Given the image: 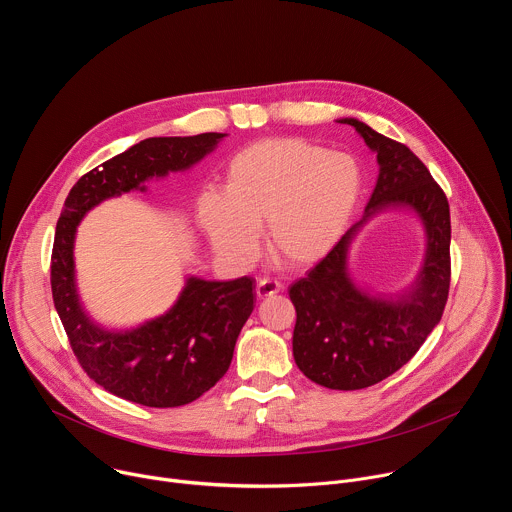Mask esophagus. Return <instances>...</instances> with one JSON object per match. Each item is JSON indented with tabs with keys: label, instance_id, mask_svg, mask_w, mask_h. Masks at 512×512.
<instances>
[{
	"label": "esophagus",
	"instance_id": "esophagus-1",
	"mask_svg": "<svg viewBox=\"0 0 512 512\" xmlns=\"http://www.w3.org/2000/svg\"><path fill=\"white\" fill-rule=\"evenodd\" d=\"M279 289H281V285H279L277 281H273V279H267V277L259 279V281H257V287H255L257 298L275 296V294H279Z\"/></svg>",
	"mask_w": 512,
	"mask_h": 512
}]
</instances>
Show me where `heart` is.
Here are the masks:
<instances>
[{
  "label": "heart",
  "mask_w": 512,
  "mask_h": 512,
  "mask_svg": "<svg viewBox=\"0 0 512 512\" xmlns=\"http://www.w3.org/2000/svg\"><path fill=\"white\" fill-rule=\"evenodd\" d=\"M362 166L346 152L304 139H263L227 166L225 192L198 200V221L214 249L245 263L267 227L271 257L285 267H312L346 233L362 194Z\"/></svg>",
  "instance_id": "1"
}]
</instances>
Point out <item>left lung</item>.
<instances>
[{
	"label": "left lung",
	"instance_id": "left-lung-1",
	"mask_svg": "<svg viewBox=\"0 0 512 512\" xmlns=\"http://www.w3.org/2000/svg\"><path fill=\"white\" fill-rule=\"evenodd\" d=\"M352 125L377 154L379 178L360 221L306 277L289 285L296 306L294 358L314 383L354 391L399 371L440 324L450 289V204L423 162L403 143L377 133L354 117ZM385 209L416 214L426 233L424 263L397 295L358 286L347 269L349 245L373 215Z\"/></svg>",
	"mask_w": 512,
	"mask_h": 512
}]
</instances>
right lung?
Instances as JSON below:
<instances>
[{"label": "right lung", "mask_w": 512, "mask_h": 512, "mask_svg": "<svg viewBox=\"0 0 512 512\" xmlns=\"http://www.w3.org/2000/svg\"><path fill=\"white\" fill-rule=\"evenodd\" d=\"M227 133L148 137L85 174L56 223L50 283L54 308L85 373L105 391L145 407L192 403L225 377L241 328L253 312V279L188 275L174 306L131 330H109L85 310L75 269V239L85 214L103 200L145 192L150 180L186 172Z\"/></svg>", "instance_id": "add662e5"}]
</instances>
